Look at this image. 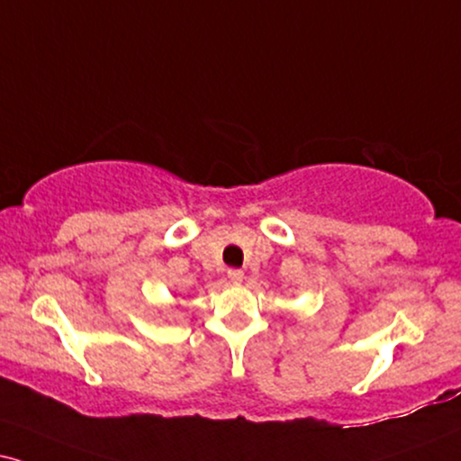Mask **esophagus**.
<instances>
[{"mask_svg": "<svg viewBox=\"0 0 461 461\" xmlns=\"http://www.w3.org/2000/svg\"><path fill=\"white\" fill-rule=\"evenodd\" d=\"M227 278H230V281L234 283V285H240L244 281V272L242 270H236V267H234V270L227 272Z\"/></svg>", "mask_w": 461, "mask_h": 461, "instance_id": "obj_1", "label": "esophagus"}]
</instances>
